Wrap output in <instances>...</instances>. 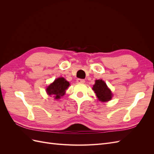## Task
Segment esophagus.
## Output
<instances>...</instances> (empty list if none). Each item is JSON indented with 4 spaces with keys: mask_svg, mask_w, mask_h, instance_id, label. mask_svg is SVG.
Masks as SVG:
<instances>
[{
    "mask_svg": "<svg viewBox=\"0 0 154 154\" xmlns=\"http://www.w3.org/2000/svg\"><path fill=\"white\" fill-rule=\"evenodd\" d=\"M76 82L78 83H85V80H83V79L78 78V79H77Z\"/></svg>",
    "mask_w": 154,
    "mask_h": 154,
    "instance_id": "34e87169",
    "label": "esophagus"
}]
</instances>
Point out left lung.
Instances as JSON below:
<instances>
[{
  "label": "left lung",
  "mask_w": 154,
  "mask_h": 154,
  "mask_svg": "<svg viewBox=\"0 0 154 154\" xmlns=\"http://www.w3.org/2000/svg\"><path fill=\"white\" fill-rule=\"evenodd\" d=\"M92 89L96 93V96L100 101H108L111 100L112 96L110 90L106 86L105 82L102 80H96Z\"/></svg>",
  "instance_id": "left-lung-1"
}]
</instances>
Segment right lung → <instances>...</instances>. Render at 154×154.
<instances>
[{
    "mask_svg": "<svg viewBox=\"0 0 154 154\" xmlns=\"http://www.w3.org/2000/svg\"><path fill=\"white\" fill-rule=\"evenodd\" d=\"M69 86V83L64 78H59L48 87L46 91L49 96H53L54 99H59L65 94Z\"/></svg>",
    "mask_w": 154,
    "mask_h": 154,
    "instance_id": "1",
    "label": "right lung"
}]
</instances>
